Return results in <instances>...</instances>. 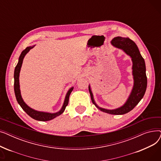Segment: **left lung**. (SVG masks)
I'll list each match as a JSON object with an SVG mask.
<instances>
[{"label": "left lung", "mask_w": 161, "mask_h": 161, "mask_svg": "<svg viewBox=\"0 0 161 161\" xmlns=\"http://www.w3.org/2000/svg\"><path fill=\"white\" fill-rule=\"evenodd\" d=\"M111 44L116 48L123 50L131 58L134 85L130 94L122 106L114 109H108L99 107L97 104L90 86H89V91L92 103L100 111L112 115H123L131 111L139 103L145 94L147 83L146 64L144 59L140 53L138 46L130 38L117 36L111 41Z\"/></svg>", "instance_id": "1"}]
</instances>
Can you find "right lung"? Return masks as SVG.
I'll return each instance as SVG.
<instances>
[{
  "label": "right lung",
  "instance_id": "obj_1",
  "mask_svg": "<svg viewBox=\"0 0 161 161\" xmlns=\"http://www.w3.org/2000/svg\"><path fill=\"white\" fill-rule=\"evenodd\" d=\"M35 46H29L26 47V49H24L23 52H21L19 57V61L18 64H17L15 68V70H14V92H15V97L17 99V101H18V104L20 105L21 108L23 109V110L26 112L31 117H32V119L37 120V121H50L56 117L61 115L64 111L65 110V108L66 106L69 104V97L71 93V92L72 91L74 87H72L71 88L69 89V90L68 91L66 95L64 100V103L63 105L61 108V109L57 112L55 113H49V112H40V111H37L29 107L26 103L24 102V100L21 97V91H20V86H19V73L21 70V68L23 64V61L25 56L26 55V54L29 52V51L33 48Z\"/></svg>",
  "mask_w": 161,
  "mask_h": 161
}]
</instances>
